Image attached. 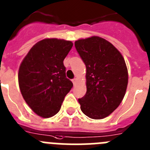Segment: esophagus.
Here are the masks:
<instances>
[{
    "mask_svg": "<svg viewBox=\"0 0 150 150\" xmlns=\"http://www.w3.org/2000/svg\"><path fill=\"white\" fill-rule=\"evenodd\" d=\"M78 78H74V79L72 80V83H73V84H74V85L76 84V83H78Z\"/></svg>",
    "mask_w": 150,
    "mask_h": 150,
    "instance_id": "obj_1",
    "label": "esophagus"
}]
</instances>
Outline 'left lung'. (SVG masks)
Returning <instances> with one entry per match:
<instances>
[{
  "mask_svg": "<svg viewBox=\"0 0 150 150\" xmlns=\"http://www.w3.org/2000/svg\"><path fill=\"white\" fill-rule=\"evenodd\" d=\"M86 67V93L78 99L81 110L92 119H103L118 107L128 84L125 61L117 48L98 36L75 40Z\"/></svg>",
  "mask_w": 150,
  "mask_h": 150,
  "instance_id": "obj_1",
  "label": "left lung"
}]
</instances>
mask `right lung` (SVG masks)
Masks as SVG:
<instances>
[{
    "label": "right lung",
    "mask_w": 150,
    "mask_h": 150,
    "mask_svg": "<svg viewBox=\"0 0 150 150\" xmlns=\"http://www.w3.org/2000/svg\"><path fill=\"white\" fill-rule=\"evenodd\" d=\"M72 46L70 40L44 38L30 49L21 64V92L31 110L40 117L47 118L57 114L73 86L66 78L64 65Z\"/></svg>",
    "instance_id": "right-lung-1"
}]
</instances>
